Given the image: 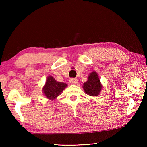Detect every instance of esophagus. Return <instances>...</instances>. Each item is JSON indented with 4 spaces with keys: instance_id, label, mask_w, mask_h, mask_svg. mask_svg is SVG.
I'll return each instance as SVG.
<instances>
[{
    "instance_id": "34e87169",
    "label": "esophagus",
    "mask_w": 147,
    "mask_h": 147,
    "mask_svg": "<svg viewBox=\"0 0 147 147\" xmlns=\"http://www.w3.org/2000/svg\"><path fill=\"white\" fill-rule=\"evenodd\" d=\"M78 80L76 78H71L69 80V82L71 84H73V85H76L78 83Z\"/></svg>"
}]
</instances>
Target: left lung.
I'll return each instance as SVG.
<instances>
[{"label": "left lung", "mask_w": 147, "mask_h": 147, "mask_svg": "<svg viewBox=\"0 0 147 147\" xmlns=\"http://www.w3.org/2000/svg\"><path fill=\"white\" fill-rule=\"evenodd\" d=\"M83 88L86 94L92 96H98L102 89V85L98 73L93 71L88 76V80L83 83Z\"/></svg>", "instance_id": "obj_1"}]
</instances>
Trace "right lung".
Masks as SVG:
<instances>
[{
  "instance_id": "add662e5",
  "label": "right lung",
  "mask_w": 147,
  "mask_h": 147,
  "mask_svg": "<svg viewBox=\"0 0 147 147\" xmlns=\"http://www.w3.org/2000/svg\"><path fill=\"white\" fill-rule=\"evenodd\" d=\"M67 86L66 83L57 82L54 77L49 76L47 77L45 83L42 88V92L47 98L55 100Z\"/></svg>"
}]
</instances>
